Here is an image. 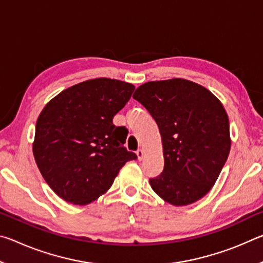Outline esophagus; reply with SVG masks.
I'll return each mask as SVG.
<instances>
[{
    "mask_svg": "<svg viewBox=\"0 0 263 263\" xmlns=\"http://www.w3.org/2000/svg\"><path fill=\"white\" fill-rule=\"evenodd\" d=\"M137 157H138V160H139V161H141L142 159H144V157H145V152L142 149H138L137 151Z\"/></svg>",
    "mask_w": 263,
    "mask_h": 263,
    "instance_id": "1",
    "label": "esophagus"
}]
</instances>
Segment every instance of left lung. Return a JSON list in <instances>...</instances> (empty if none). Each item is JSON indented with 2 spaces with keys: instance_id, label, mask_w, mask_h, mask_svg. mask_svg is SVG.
I'll use <instances>...</instances> for the list:
<instances>
[{
  "instance_id": "left-lung-1",
  "label": "left lung",
  "mask_w": 263,
  "mask_h": 263,
  "mask_svg": "<svg viewBox=\"0 0 263 263\" xmlns=\"http://www.w3.org/2000/svg\"><path fill=\"white\" fill-rule=\"evenodd\" d=\"M133 99L155 119L163 172L149 180L164 202L184 206L215 185L231 149L230 123L221 102L201 84L174 78L141 84Z\"/></svg>"
}]
</instances>
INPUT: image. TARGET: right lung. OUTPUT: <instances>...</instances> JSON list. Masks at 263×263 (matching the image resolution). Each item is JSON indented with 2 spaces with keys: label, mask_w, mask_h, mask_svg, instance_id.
I'll use <instances>...</instances> for the list:
<instances>
[{
  "label": "right lung",
  "mask_w": 263,
  "mask_h": 263,
  "mask_svg": "<svg viewBox=\"0 0 263 263\" xmlns=\"http://www.w3.org/2000/svg\"><path fill=\"white\" fill-rule=\"evenodd\" d=\"M135 86L115 79H91L62 90L35 123L32 152L50 188L64 201L86 205L104 195L127 161V132L112 118Z\"/></svg>",
  "instance_id": "right-lung-1"
}]
</instances>
